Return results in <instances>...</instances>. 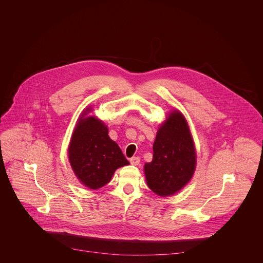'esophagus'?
I'll return each instance as SVG.
<instances>
[{
	"instance_id": "esophagus-1",
	"label": "esophagus",
	"mask_w": 263,
	"mask_h": 263,
	"mask_svg": "<svg viewBox=\"0 0 263 263\" xmlns=\"http://www.w3.org/2000/svg\"><path fill=\"white\" fill-rule=\"evenodd\" d=\"M130 163L133 165H137L140 163V158L139 157H133L130 159Z\"/></svg>"
}]
</instances>
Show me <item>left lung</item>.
Here are the masks:
<instances>
[{
    "mask_svg": "<svg viewBox=\"0 0 263 263\" xmlns=\"http://www.w3.org/2000/svg\"><path fill=\"white\" fill-rule=\"evenodd\" d=\"M153 160L144 166L147 184L160 196L175 194L191 179L196 155L187 122L173 111L160 127L153 145Z\"/></svg>",
    "mask_w": 263,
    "mask_h": 263,
    "instance_id": "left-lung-1",
    "label": "left lung"
}]
</instances>
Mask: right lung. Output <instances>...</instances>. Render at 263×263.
<instances>
[{
    "label": "right lung",
    "instance_id": "add662e5",
    "mask_svg": "<svg viewBox=\"0 0 263 263\" xmlns=\"http://www.w3.org/2000/svg\"><path fill=\"white\" fill-rule=\"evenodd\" d=\"M68 153L77 177L90 189L104 186L118 167L129 164L107 127L92 116L80 118Z\"/></svg>",
    "mask_w": 263,
    "mask_h": 263
}]
</instances>
